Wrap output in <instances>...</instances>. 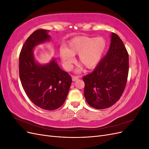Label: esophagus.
<instances>
[{
    "mask_svg": "<svg viewBox=\"0 0 149 149\" xmlns=\"http://www.w3.org/2000/svg\"><path fill=\"white\" fill-rule=\"evenodd\" d=\"M78 79V76H72V80H73V81H76Z\"/></svg>",
    "mask_w": 149,
    "mask_h": 149,
    "instance_id": "34e87169",
    "label": "esophagus"
}]
</instances>
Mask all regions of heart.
I'll return each mask as SVG.
<instances>
[{
  "label": "heart",
  "instance_id": "1",
  "mask_svg": "<svg viewBox=\"0 0 149 149\" xmlns=\"http://www.w3.org/2000/svg\"><path fill=\"white\" fill-rule=\"evenodd\" d=\"M107 48L102 37H74L67 43L66 47L59 48V55L66 69L70 70L78 54V61L88 69L95 68L101 61Z\"/></svg>",
  "mask_w": 149,
  "mask_h": 149
}]
</instances>
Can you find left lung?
<instances>
[{
  "instance_id": "obj_1",
  "label": "left lung",
  "mask_w": 149,
  "mask_h": 149,
  "mask_svg": "<svg viewBox=\"0 0 149 149\" xmlns=\"http://www.w3.org/2000/svg\"><path fill=\"white\" fill-rule=\"evenodd\" d=\"M129 73V55L119 36L112 33L106 56L91 73L84 76V97L97 109L108 108L123 94Z\"/></svg>"
}]
</instances>
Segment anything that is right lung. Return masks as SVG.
I'll return each instance as SVG.
<instances>
[{"label": "right lung", "mask_w": 149, "mask_h": 149, "mask_svg": "<svg viewBox=\"0 0 149 149\" xmlns=\"http://www.w3.org/2000/svg\"><path fill=\"white\" fill-rule=\"evenodd\" d=\"M49 31L37 30L26 39L19 56V76L31 101L43 109L52 111L65 101L72 79L67 72L60 68L55 58L47 64H40L35 60L33 49L50 40Z\"/></svg>", "instance_id": "add662e5"}]
</instances>
